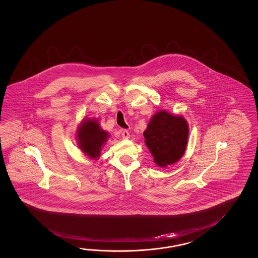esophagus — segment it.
Returning <instances> with one entry per match:
<instances>
[{"label": "esophagus", "instance_id": "1", "mask_svg": "<svg viewBox=\"0 0 258 258\" xmlns=\"http://www.w3.org/2000/svg\"><path fill=\"white\" fill-rule=\"evenodd\" d=\"M121 136H122V138L124 140H127V139H130V138H131V135H130L128 131H126V130H123V131H121Z\"/></svg>", "mask_w": 258, "mask_h": 258}]
</instances>
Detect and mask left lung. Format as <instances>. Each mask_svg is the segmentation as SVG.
<instances>
[{"mask_svg": "<svg viewBox=\"0 0 258 258\" xmlns=\"http://www.w3.org/2000/svg\"><path fill=\"white\" fill-rule=\"evenodd\" d=\"M145 144L153 160L160 167L173 165L185 153L189 125L182 115H173L167 110L156 111L144 131Z\"/></svg>", "mask_w": 258, "mask_h": 258, "instance_id": "obj_1", "label": "left lung"}]
</instances>
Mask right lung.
<instances>
[{"label": "right lung", "instance_id": "obj_1", "mask_svg": "<svg viewBox=\"0 0 258 258\" xmlns=\"http://www.w3.org/2000/svg\"><path fill=\"white\" fill-rule=\"evenodd\" d=\"M110 135L108 131H103L97 118H85L76 131V140L78 148L86 157L97 160L101 156L103 146Z\"/></svg>", "mask_w": 258, "mask_h": 258}]
</instances>
